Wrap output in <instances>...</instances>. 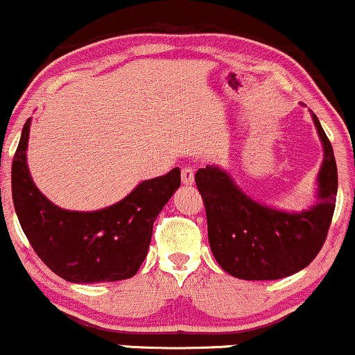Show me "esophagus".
Returning <instances> with one entry per match:
<instances>
[{
    "label": "esophagus",
    "mask_w": 355,
    "mask_h": 355,
    "mask_svg": "<svg viewBox=\"0 0 355 355\" xmlns=\"http://www.w3.org/2000/svg\"><path fill=\"white\" fill-rule=\"evenodd\" d=\"M193 168H190V166H185V168H182V184L184 185H192L193 184Z\"/></svg>",
    "instance_id": "obj_1"
}]
</instances>
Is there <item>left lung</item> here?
Listing matches in <instances>:
<instances>
[{
  "label": "left lung",
  "mask_w": 355,
  "mask_h": 355,
  "mask_svg": "<svg viewBox=\"0 0 355 355\" xmlns=\"http://www.w3.org/2000/svg\"><path fill=\"white\" fill-rule=\"evenodd\" d=\"M323 145L318 173L320 204L290 214L264 207L241 192L217 166L197 170L196 185L207 216L209 243L219 266L241 279H279L306 268L327 239L337 196L332 145L315 114Z\"/></svg>",
  "instance_id": "obj_1"
}]
</instances>
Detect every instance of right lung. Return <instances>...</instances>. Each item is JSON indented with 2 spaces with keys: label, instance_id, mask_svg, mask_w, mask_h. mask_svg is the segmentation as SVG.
<instances>
[{
  "label": "right lung",
  "instance_id": "right-lung-1",
  "mask_svg": "<svg viewBox=\"0 0 355 355\" xmlns=\"http://www.w3.org/2000/svg\"><path fill=\"white\" fill-rule=\"evenodd\" d=\"M30 119L11 166V196L25 232L46 266L72 283L128 279L138 272L150 248L153 222L180 187V168L141 182L126 198L96 212L53 205L35 187L26 166Z\"/></svg>",
  "mask_w": 355,
  "mask_h": 355
}]
</instances>
